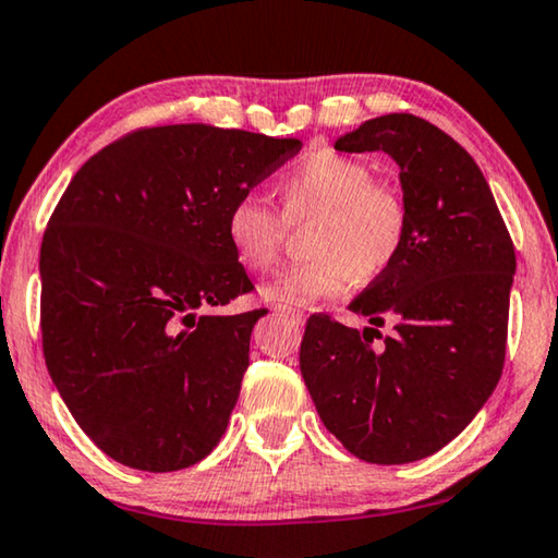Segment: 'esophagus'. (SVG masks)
<instances>
[{"label":"esophagus","instance_id":"esophagus-1","mask_svg":"<svg viewBox=\"0 0 558 558\" xmlns=\"http://www.w3.org/2000/svg\"><path fill=\"white\" fill-rule=\"evenodd\" d=\"M276 313L288 315V318H293V320H298V323L305 320V315H303L301 311H295V307H288V305H276Z\"/></svg>","mask_w":558,"mask_h":558}]
</instances>
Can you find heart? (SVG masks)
<instances>
[{"mask_svg":"<svg viewBox=\"0 0 558 558\" xmlns=\"http://www.w3.org/2000/svg\"><path fill=\"white\" fill-rule=\"evenodd\" d=\"M282 215L255 195L230 205L226 232L232 253L247 270L263 272L278 263L288 222L313 218L307 253L313 257L265 286L272 303L307 305L336 298L353 278L368 282L401 255L409 235V207L386 182L373 180L365 162L318 149L293 165L278 182Z\"/></svg>","mask_w":558,"mask_h":558,"instance_id":"heart-1","label":"heart"}]
</instances>
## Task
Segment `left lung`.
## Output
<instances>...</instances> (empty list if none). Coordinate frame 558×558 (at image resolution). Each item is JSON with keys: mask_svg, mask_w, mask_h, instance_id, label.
<instances>
[{"mask_svg": "<svg viewBox=\"0 0 558 558\" xmlns=\"http://www.w3.org/2000/svg\"><path fill=\"white\" fill-rule=\"evenodd\" d=\"M336 149L393 157L409 235L396 263L348 305L376 328L311 315L301 373L320 421L348 451L368 463H411L459 436L494 393L517 253L484 172L436 124L384 114ZM386 319L395 332L384 339L377 328Z\"/></svg>", "mask_w": 558, "mask_h": 558, "instance_id": "left-lung-1", "label": "left lung"}]
</instances>
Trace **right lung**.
Here are the masks:
<instances>
[{"instance_id":"1","label":"right lung","mask_w":558,"mask_h":558,"mask_svg":"<svg viewBox=\"0 0 558 558\" xmlns=\"http://www.w3.org/2000/svg\"><path fill=\"white\" fill-rule=\"evenodd\" d=\"M210 124L130 132L82 165L41 238V351L62 401L110 459L168 473L218 446L268 311L251 293L230 205L301 153Z\"/></svg>"}]
</instances>
